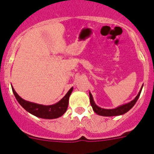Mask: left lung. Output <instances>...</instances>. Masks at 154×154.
<instances>
[{"label": "left lung", "instance_id": "1", "mask_svg": "<svg viewBox=\"0 0 154 154\" xmlns=\"http://www.w3.org/2000/svg\"><path fill=\"white\" fill-rule=\"evenodd\" d=\"M143 87L141 88L140 91L138 95L135 97V98L134 100H132V101H130V103L125 104V105L120 106L114 109H101V108L98 107V106H96V104L95 103L94 100H93V96H92L91 93H89L90 95V102L93 107V111L96 113L97 114L100 116H118V115H122V114H125L126 112L131 109L133 106L135 105L136 102H137V99H138L140 95L141 91H142Z\"/></svg>", "mask_w": 154, "mask_h": 154}]
</instances>
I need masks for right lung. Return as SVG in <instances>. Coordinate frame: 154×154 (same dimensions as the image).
Listing matches in <instances>:
<instances>
[{"label": "right lung", "instance_id": "1", "mask_svg": "<svg viewBox=\"0 0 154 154\" xmlns=\"http://www.w3.org/2000/svg\"><path fill=\"white\" fill-rule=\"evenodd\" d=\"M11 88L12 91H13L14 94L15 95V98H17V101L19 102V104L28 112H29L35 116L43 118V119H56V118L62 116L66 112L67 107H68L69 98L72 90H73V88H72L62 99L59 100L56 104L51 106H43L40 105V104L26 101V100L22 99L16 93L13 87Z\"/></svg>", "mask_w": 154, "mask_h": 154}]
</instances>
